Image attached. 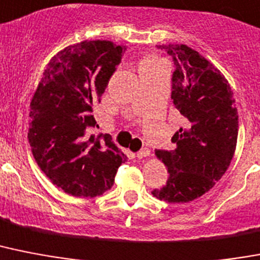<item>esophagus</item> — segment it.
Here are the masks:
<instances>
[{"label":"esophagus","instance_id":"34e87169","mask_svg":"<svg viewBox=\"0 0 260 260\" xmlns=\"http://www.w3.org/2000/svg\"><path fill=\"white\" fill-rule=\"evenodd\" d=\"M149 155H151V151H149L148 148H143L141 151H139L136 153V156L139 157V159H144V157H148Z\"/></svg>","mask_w":260,"mask_h":260}]
</instances>
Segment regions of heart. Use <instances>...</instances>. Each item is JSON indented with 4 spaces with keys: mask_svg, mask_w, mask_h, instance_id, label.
<instances>
[{
    "mask_svg": "<svg viewBox=\"0 0 260 260\" xmlns=\"http://www.w3.org/2000/svg\"><path fill=\"white\" fill-rule=\"evenodd\" d=\"M156 65H160V61L156 58V57L152 56H147L144 57L143 60L139 62V69H147V68H152V67H156Z\"/></svg>",
    "mask_w": 260,
    "mask_h": 260,
    "instance_id": "1",
    "label": "heart"
}]
</instances>
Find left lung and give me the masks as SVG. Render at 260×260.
Instances as JSON below:
<instances>
[{"instance_id":"1","label":"left lung","mask_w":260,"mask_h":260,"mask_svg":"<svg viewBox=\"0 0 260 260\" xmlns=\"http://www.w3.org/2000/svg\"><path fill=\"white\" fill-rule=\"evenodd\" d=\"M157 48L174 58L171 99L184 126L172 136V151L155 152L170 178L152 195L168 203H188L210 191L231 164L238 111L229 81L202 54L183 44Z\"/></svg>"}]
</instances>
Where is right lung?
<instances>
[{"label":"right lung","instance_id":"add662e5","mask_svg":"<svg viewBox=\"0 0 260 260\" xmlns=\"http://www.w3.org/2000/svg\"><path fill=\"white\" fill-rule=\"evenodd\" d=\"M124 52L125 46L107 40L67 46L52 57L31 99V153L50 181L69 195H103L126 161L111 136H86L96 125L93 104L100 103Z\"/></svg>","mask_w":260,"mask_h":260}]
</instances>
